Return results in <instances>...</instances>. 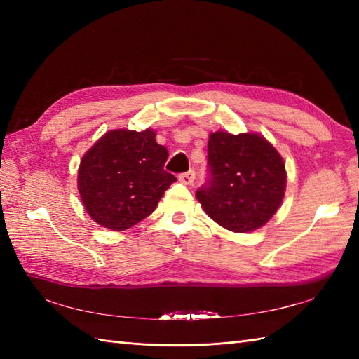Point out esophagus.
I'll use <instances>...</instances> for the list:
<instances>
[{"mask_svg":"<svg viewBox=\"0 0 359 359\" xmlns=\"http://www.w3.org/2000/svg\"><path fill=\"white\" fill-rule=\"evenodd\" d=\"M194 179H196V172L191 170V171H188V172H184V174H180L179 175V180L182 182V184H185V185H193V182H194Z\"/></svg>","mask_w":359,"mask_h":359,"instance_id":"esophagus-1","label":"esophagus"}]
</instances>
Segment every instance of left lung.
<instances>
[{
    "instance_id": "8db88e82",
    "label": "left lung",
    "mask_w": 359,
    "mask_h": 359,
    "mask_svg": "<svg viewBox=\"0 0 359 359\" xmlns=\"http://www.w3.org/2000/svg\"><path fill=\"white\" fill-rule=\"evenodd\" d=\"M285 180L284 160L264 137L217 131L208 140V179L196 197L220 226L247 233L278 211Z\"/></svg>"
}]
</instances>
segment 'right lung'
<instances>
[{"label":"right lung","instance_id":"1","mask_svg":"<svg viewBox=\"0 0 359 359\" xmlns=\"http://www.w3.org/2000/svg\"><path fill=\"white\" fill-rule=\"evenodd\" d=\"M168 151L156 133L109 131L81 158L79 191L89 216L114 231L139 224L156 210L172 182Z\"/></svg>","mask_w":359,"mask_h":359}]
</instances>
